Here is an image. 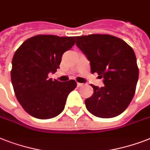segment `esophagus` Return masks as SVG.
Listing matches in <instances>:
<instances>
[{"instance_id": "34e87169", "label": "esophagus", "mask_w": 150, "mask_h": 150, "mask_svg": "<svg viewBox=\"0 0 150 150\" xmlns=\"http://www.w3.org/2000/svg\"><path fill=\"white\" fill-rule=\"evenodd\" d=\"M83 86V84H82V83H79V82L77 83V87H81V86Z\"/></svg>"}]
</instances>
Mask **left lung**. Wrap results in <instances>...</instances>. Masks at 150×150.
I'll return each mask as SVG.
<instances>
[{
	"mask_svg": "<svg viewBox=\"0 0 150 150\" xmlns=\"http://www.w3.org/2000/svg\"><path fill=\"white\" fill-rule=\"evenodd\" d=\"M75 43L90 62L92 74L103 78L104 86H95L85 100L88 111L101 118L123 113L135 95L139 68L135 52L121 39L110 35L76 36Z\"/></svg>",
	"mask_w": 150,
	"mask_h": 150,
	"instance_id": "left-lung-1",
	"label": "left lung"
}]
</instances>
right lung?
<instances>
[{
  "label": "right lung",
  "instance_id": "obj_1",
  "mask_svg": "<svg viewBox=\"0 0 150 150\" xmlns=\"http://www.w3.org/2000/svg\"><path fill=\"white\" fill-rule=\"evenodd\" d=\"M75 36L38 35L28 39L15 51L11 78L18 101L31 116L50 119L63 111L75 80L59 82L48 78L59 68L62 55L75 44Z\"/></svg>",
  "mask_w": 150,
  "mask_h": 150
}]
</instances>
